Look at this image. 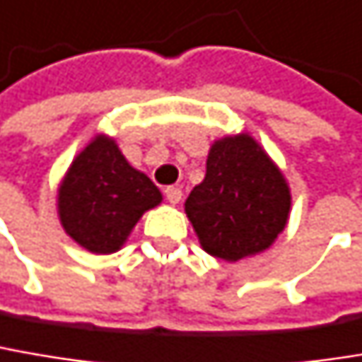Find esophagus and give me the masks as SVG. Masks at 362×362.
Here are the masks:
<instances>
[{"label":"esophagus","mask_w":362,"mask_h":362,"mask_svg":"<svg viewBox=\"0 0 362 362\" xmlns=\"http://www.w3.org/2000/svg\"><path fill=\"white\" fill-rule=\"evenodd\" d=\"M165 199L172 203V205H176V203H180L182 199V190L178 186H168L165 188Z\"/></svg>","instance_id":"1"}]
</instances>
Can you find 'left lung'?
Segmentation results:
<instances>
[{
    "instance_id": "8db88e82",
    "label": "left lung",
    "mask_w": 362,
    "mask_h": 362,
    "mask_svg": "<svg viewBox=\"0 0 362 362\" xmlns=\"http://www.w3.org/2000/svg\"><path fill=\"white\" fill-rule=\"evenodd\" d=\"M290 209L284 172L248 132L214 141L205 178L184 203L201 248L228 263L265 252L286 230Z\"/></svg>"
}]
</instances>
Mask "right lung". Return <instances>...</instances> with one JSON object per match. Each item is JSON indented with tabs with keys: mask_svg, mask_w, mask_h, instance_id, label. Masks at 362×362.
I'll list each match as a JSON object with an SVG mask.
<instances>
[{
	"mask_svg": "<svg viewBox=\"0 0 362 362\" xmlns=\"http://www.w3.org/2000/svg\"><path fill=\"white\" fill-rule=\"evenodd\" d=\"M161 201L159 188L128 163L114 136L99 132L72 159L55 205L64 232L76 245L93 255H112Z\"/></svg>",
	"mask_w": 362,
	"mask_h": 362,
	"instance_id": "add662e5",
	"label": "right lung"
}]
</instances>
